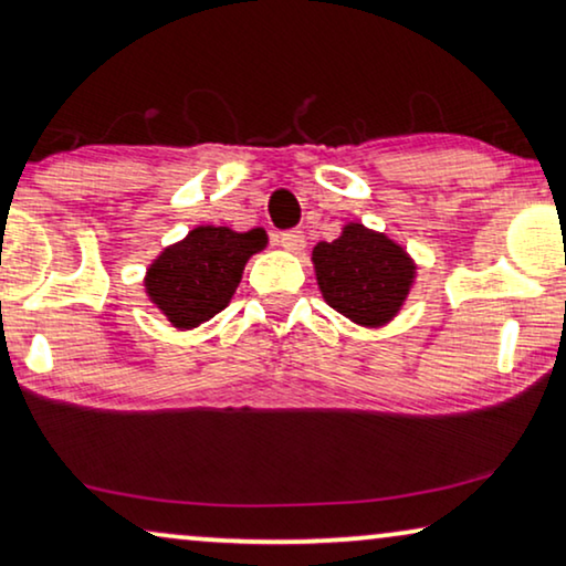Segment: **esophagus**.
I'll list each match as a JSON object with an SVG mask.
<instances>
[{
    "label": "esophagus",
    "instance_id": "esophagus-1",
    "mask_svg": "<svg viewBox=\"0 0 566 566\" xmlns=\"http://www.w3.org/2000/svg\"><path fill=\"white\" fill-rule=\"evenodd\" d=\"M281 247L285 252H301L306 247V237L304 231H285V234H281Z\"/></svg>",
    "mask_w": 566,
    "mask_h": 566
}]
</instances>
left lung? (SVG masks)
<instances>
[{
	"instance_id": "8db88e82",
	"label": "left lung",
	"mask_w": 566,
	"mask_h": 566,
	"mask_svg": "<svg viewBox=\"0 0 566 566\" xmlns=\"http://www.w3.org/2000/svg\"><path fill=\"white\" fill-rule=\"evenodd\" d=\"M312 265L322 298L366 329L386 327L401 312L417 277V262L397 239L347 221L335 242H319Z\"/></svg>"
}]
</instances>
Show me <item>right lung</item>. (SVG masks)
<instances>
[{"label":"right lung","mask_w":566,"mask_h":566,"mask_svg":"<svg viewBox=\"0 0 566 566\" xmlns=\"http://www.w3.org/2000/svg\"><path fill=\"white\" fill-rule=\"evenodd\" d=\"M268 247L265 229L196 227L161 250L144 275V293L175 329H196L229 306L244 265Z\"/></svg>","instance_id":"right-lung-1"}]
</instances>
